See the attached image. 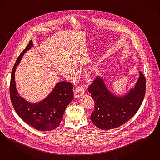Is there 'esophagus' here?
Segmentation results:
<instances>
[{"label": "esophagus", "instance_id": "1", "mask_svg": "<svg viewBox=\"0 0 160 160\" xmlns=\"http://www.w3.org/2000/svg\"><path fill=\"white\" fill-rule=\"evenodd\" d=\"M85 92L84 88L83 87H78L74 91V97L75 98H78L80 97Z\"/></svg>", "mask_w": 160, "mask_h": 160}]
</instances>
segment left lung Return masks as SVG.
Returning <instances> with one entry per match:
<instances>
[{
	"label": "left lung",
	"instance_id": "obj_1",
	"mask_svg": "<svg viewBox=\"0 0 160 160\" xmlns=\"http://www.w3.org/2000/svg\"><path fill=\"white\" fill-rule=\"evenodd\" d=\"M146 79L142 72L135 86L123 95L112 93L107 87L104 79L97 77L88 88L95 102L91 115L93 124L101 130L117 128L125 123L138 112L145 94Z\"/></svg>",
	"mask_w": 160,
	"mask_h": 160
}]
</instances>
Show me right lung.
I'll use <instances>...</instances> for the list:
<instances>
[{"label": "right lung", "instance_id": "obj_1", "mask_svg": "<svg viewBox=\"0 0 160 160\" xmlns=\"http://www.w3.org/2000/svg\"><path fill=\"white\" fill-rule=\"evenodd\" d=\"M32 47L33 43L31 40L13 68L10 84L11 100L18 116L27 124L37 130H54L59 126L66 107L73 100V85L66 81L58 82L45 98L34 103L19 95L16 87L15 71L24 54Z\"/></svg>", "mask_w": 160, "mask_h": 160}]
</instances>
